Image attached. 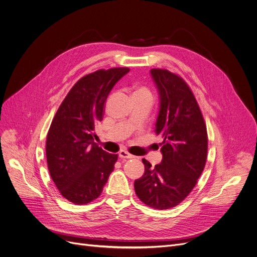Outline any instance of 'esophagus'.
Masks as SVG:
<instances>
[{
  "mask_svg": "<svg viewBox=\"0 0 257 257\" xmlns=\"http://www.w3.org/2000/svg\"><path fill=\"white\" fill-rule=\"evenodd\" d=\"M118 156L120 159H133L134 158V156L131 155L128 152H126V150H120Z\"/></svg>",
  "mask_w": 257,
  "mask_h": 257,
  "instance_id": "1",
  "label": "esophagus"
}]
</instances>
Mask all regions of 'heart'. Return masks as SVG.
Returning a JSON list of instances; mask_svg holds the SVG:
<instances>
[{
  "mask_svg": "<svg viewBox=\"0 0 257 257\" xmlns=\"http://www.w3.org/2000/svg\"><path fill=\"white\" fill-rule=\"evenodd\" d=\"M135 93H150V91H149V90H148L146 87H138L137 89L135 90L134 94H135Z\"/></svg>",
  "mask_w": 257,
  "mask_h": 257,
  "instance_id": "1",
  "label": "heart"
}]
</instances>
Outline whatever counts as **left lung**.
I'll return each instance as SVG.
<instances>
[{
	"instance_id": "1",
	"label": "left lung",
	"mask_w": 257,
	"mask_h": 257,
	"mask_svg": "<svg viewBox=\"0 0 257 257\" xmlns=\"http://www.w3.org/2000/svg\"><path fill=\"white\" fill-rule=\"evenodd\" d=\"M160 94L156 134L163 139V160L155 168L145 159V171L135 180V192L146 205L168 209L191 193L200 177L207 157L206 125L191 88L179 75L150 70Z\"/></svg>"
}]
</instances>
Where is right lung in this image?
Returning <instances> with one entry per match:
<instances>
[{
  "instance_id": "1",
  "label": "right lung",
  "mask_w": 257,
  "mask_h": 257,
  "mask_svg": "<svg viewBox=\"0 0 257 257\" xmlns=\"http://www.w3.org/2000/svg\"><path fill=\"white\" fill-rule=\"evenodd\" d=\"M127 67L99 69L84 75L60 104L47 136V161L53 182L74 204L96 199L118 159L93 142L104 102Z\"/></svg>"
}]
</instances>
